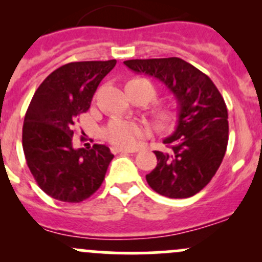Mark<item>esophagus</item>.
<instances>
[{"instance_id":"34e87169","label":"esophagus","mask_w":262,"mask_h":262,"mask_svg":"<svg viewBox=\"0 0 262 262\" xmlns=\"http://www.w3.org/2000/svg\"><path fill=\"white\" fill-rule=\"evenodd\" d=\"M112 152L116 155V153H132L130 149H125V148H119V147H112Z\"/></svg>"}]
</instances>
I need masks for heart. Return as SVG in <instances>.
Segmentation results:
<instances>
[{"label": "heart", "mask_w": 262, "mask_h": 262, "mask_svg": "<svg viewBox=\"0 0 262 262\" xmlns=\"http://www.w3.org/2000/svg\"><path fill=\"white\" fill-rule=\"evenodd\" d=\"M132 82H138V83L146 84L149 90L150 100L156 96V90L149 81L144 78H136ZM155 123L160 129H167L175 123V114L168 107H161L155 112ZM147 130L138 123L126 120V119H114L107 124L104 130V136L113 146L119 148H133L138 144L142 138H144Z\"/></svg>", "instance_id": "heart-1"}]
</instances>
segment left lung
<instances>
[{
  "mask_svg": "<svg viewBox=\"0 0 262 262\" xmlns=\"http://www.w3.org/2000/svg\"><path fill=\"white\" fill-rule=\"evenodd\" d=\"M124 64L158 78L179 104L176 130L155 150L157 166L146 176L150 187L171 199L190 198L204 189L218 171L228 144V112L223 96L205 73L178 57L130 59Z\"/></svg>",
  "mask_w": 262,
  "mask_h": 262,
  "instance_id": "1",
  "label": "left lung"
}]
</instances>
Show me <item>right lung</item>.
Wrapping results in <instances>:
<instances>
[{
    "mask_svg": "<svg viewBox=\"0 0 262 262\" xmlns=\"http://www.w3.org/2000/svg\"><path fill=\"white\" fill-rule=\"evenodd\" d=\"M116 60L72 62L41 82L26 110L23 148L31 175L53 199L80 203L101 186L114 155L104 144L73 148L78 116Z\"/></svg>",
    "mask_w": 262,
    "mask_h": 262,
    "instance_id": "add662e5",
    "label": "right lung"
}]
</instances>
